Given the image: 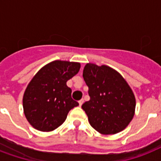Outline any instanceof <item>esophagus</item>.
I'll list each match as a JSON object with an SVG mask.
<instances>
[{
    "mask_svg": "<svg viewBox=\"0 0 161 161\" xmlns=\"http://www.w3.org/2000/svg\"><path fill=\"white\" fill-rule=\"evenodd\" d=\"M83 102H84V100H83V99H80V100L78 101L79 106H82V104H83Z\"/></svg>",
    "mask_w": 161,
    "mask_h": 161,
    "instance_id": "esophagus-1",
    "label": "esophagus"
}]
</instances>
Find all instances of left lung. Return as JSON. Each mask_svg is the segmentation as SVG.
<instances>
[{"instance_id": "obj_1", "label": "left lung", "mask_w": 161, "mask_h": 161, "mask_svg": "<svg viewBox=\"0 0 161 161\" xmlns=\"http://www.w3.org/2000/svg\"><path fill=\"white\" fill-rule=\"evenodd\" d=\"M83 79L90 100L82 105L90 125L103 135L121 132L133 119L135 94L119 72L107 65L87 63Z\"/></svg>"}]
</instances>
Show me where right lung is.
Here are the masks:
<instances>
[{"label":"right lung","instance_id":"right-lung-1","mask_svg":"<svg viewBox=\"0 0 161 161\" xmlns=\"http://www.w3.org/2000/svg\"><path fill=\"white\" fill-rule=\"evenodd\" d=\"M80 67L79 63L56 60L42 67L30 81L22 103L24 114L34 129L42 132L56 130L78 105L71 97L67 82Z\"/></svg>","mask_w":161,"mask_h":161}]
</instances>
